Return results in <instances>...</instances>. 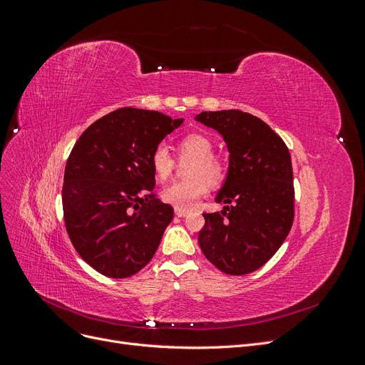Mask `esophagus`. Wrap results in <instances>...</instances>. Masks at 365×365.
I'll return each instance as SVG.
<instances>
[{"label": "esophagus", "instance_id": "esophagus-1", "mask_svg": "<svg viewBox=\"0 0 365 365\" xmlns=\"http://www.w3.org/2000/svg\"><path fill=\"white\" fill-rule=\"evenodd\" d=\"M175 215L178 217H185L189 215V210H182V208H175Z\"/></svg>", "mask_w": 365, "mask_h": 365}]
</instances>
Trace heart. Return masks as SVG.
Masks as SVG:
<instances>
[{
	"label": "heart",
	"mask_w": 365,
	"mask_h": 365,
	"mask_svg": "<svg viewBox=\"0 0 365 365\" xmlns=\"http://www.w3.org/2000/svg\"><path fill=\"white\" fill-rule=\"evenodd\" d=\"M178 150L182 157L193 158L189 169L190 180L175 181L161 190L164 202L175 208L190 210L208 192V184L217 185L225 178V165L213 157V143L202 134H189L180 140ZM150 165L157 180L165 181L172 175L173 158L169 149L160 145L153 149Z\"/></svg>",
	"instance_id": "1"
}]
</instances>
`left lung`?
<instances>
[{
    "label": "left lung",
    "instance_id": "1",
    "mask_svg": "<svg viewBox=\"0 0 365 365\" xmlns=\"http://www.w3.org/2000/svg\"><path fill=\"white\" fill-rule=\"evenodd\" d=\"M195 120L217 130L228 149V170L205 213L197 242L217 269L244 275L282 247L294 222V176L284 141L263 120L237 109L204 111Z\"/></svg>",
    "mask_w": 365,
    "mask_h": 365
}]
</instances>
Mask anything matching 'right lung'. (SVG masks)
I'll list each match as a JSON object with an SVG mask.
<instances>
[{
	"instance_id": "1",
	"label": "right lung",
	"mask_w": 365,
	"mask_h": 365,
	"mask_svg": "<svg viewBox=\"0 0 365 365\" xmlns=\"http://www.w3.org/2000/svg\"><path fill=\"white\" fill-rule=\"evenodd\" d=\"M182 121L121 108L86 128L70 153L65 225L79 256L106 277L126 279L145 268L172 222V205L150 193V155Z\"/></svg>"
}]
</instances>
